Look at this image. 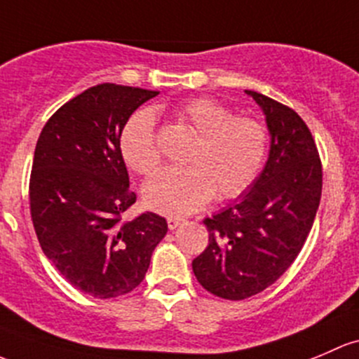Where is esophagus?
<instances>
[{"label":"esophagus","instance_id":"34e87169","mask_svg":"<svg viewBox=\"0 0 359 359\" xmlns=\"http://www.w3.org/2000/svg\"><path fill=\"white\" fill-rule=\"evenodd\" d=\"M167 224H168L170 230H175L177 227H180V225L184 224V220H182V218H177V217H168Z\"/></svg>","mask_w":359,"mask_h":359}]
</instances>
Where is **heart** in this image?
I'll use <instances>...</instances> for the list:
<instances>
[{"label":"heart","instance_id":"heart-1","mask_svg":"<svg viewBox=\"0 0 359 359\" xmlns=\"http://www.w3.org/2000/svg\"><path fill=\"white\" fill-rule=\"evenodd\" d=\"M179 116L194 129L198 139L187 156L189 167H170L148 180L142 189L149 210L170 217H186L208 205L215 191L222 198L246 192L262 172L266 156V130L248 116L210 97H194L179 108ZM120 153L127 167L149 175L160 165L154 137V116L137 111L120 134Z\"/></svg>","mask_w":359,"mask_h":359}]
</instances>
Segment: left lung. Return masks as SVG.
Wrapping results in <instances>:
<instances>
[{"instance_id": "8db88e82", "label": "left lung", "mask_w": 359, "mask_h": 359, "mask_svg": "<svg viewBox=\"0 0 359 359\" xmlns=\"http://www.w3.org/2000/svg\"><path fill=\"white\" fill-rule=\"evenodd\" d=\"M265 115L270 153L265 168L236 205L205 218L208 246L192 271L208 292L241 301L284 275L304 246L322 198V163L296 111L246 90Z\"/></svg>"}]
</instances>
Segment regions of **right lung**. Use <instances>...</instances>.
Listing matches in <instances>:
<instances>
[{"instance_id": "obj_1", "label": "right lung", "mask_w": 359, "mask_h": 359, "mask_svg": "<svg viewBox=\"0 0 359 359\" xmlns=\"http://www.w3.org/2000/svg\"><path fill=\"white\" fill-rule=\"evenodd\" d=\"M160 94L130 86L86 89L46 122L30 173V217L41 249L74 287L97 299L137 287L168 225L156 213L122 215L135 203L120 134Z\"/></svg>"}]
</instances>
